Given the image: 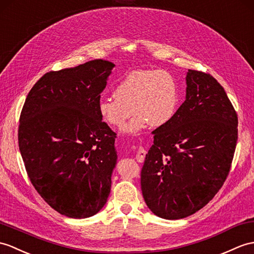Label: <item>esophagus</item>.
<instances>
[{
  "mask_svg": "<svg viewBox=\"0 0 254 254\" xmlns=\"http://www.w3.org/2000/svg\"><path fill=\"white\" fill-rule=\"evenodd\" d=\"M145 156H146V150L143 148V147H139L137 150V154H136V160L140 163L144 162Z\"/></svg>",
  "mask_w": 254,
  "mask_h": 254,
  "instance_id": "1",
  "label": "esophagus"
}]
</instances>
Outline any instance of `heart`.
I'll return each mask as SVG.
<instances>
[{
	"label": "heart",
	"instance_id": "obj_1",
	"mask_svg": "<svg viewBox=\"0 0 254 254\" xmlns=\"http://www.w3.org/2000/svg\"><path fill=\"white\" fill-rule=\"evenodd\" d=\"M114 98L102 99L98 113L111 127L122 128L128 134H138L149 125L167 126L176 115L180 103L178 82L168 71L158 69L135 70L114 88Z\"/></svg>",
	"mask_w": 254,
	"mask_h": 254
}]
</instances>
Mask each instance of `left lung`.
Listing matches in <instances>:
<instances>
[{
  "label": "left lung",
  "instance_id": "8db88e82",
  "mask_svg": "<svg viewBox=\"0 0 254 254\" xmlns=\"http://www.w3.org/2000/svg\"><path fill=\"white\" fill-rule=\"evenodd\" d=\"M186 99L156 128L140 186L147 207L166 220L203 208L225 182L238 138V118L213 76L188 69Z\"/></svg>",
  "mask_w": 254,
  "mask_h": 254
}]
</instances>
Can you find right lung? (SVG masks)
I'll use <instances>...</instances> for the list:
<instances>
[{
	"mask_svg": "<svg viewBox=\"0 0 254 254\" xmlns=\"http://www.w3.org/2000/svg\"><path fill=\"white\" fill-rule=\"evenodd\" d=\"M115 64L95 60L45 73L29 92L18 144L32 185L58 213L95 215L107 202L116 133L98 113Z\"/></svg>",
	"mask_w": 254,
	"mask_h": 254,
	"instance_id": "right-lung-1",
	"label": "right lung"
}]
</instances>
